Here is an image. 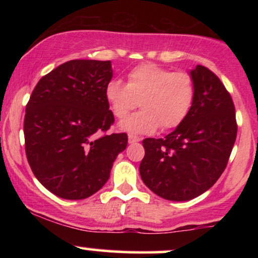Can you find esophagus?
Here are the masks:
<instances>
[{"instance_id": "esophagus-1", "label": "esophagus", "mask_w": 258, "mask_h": 258, "mask_svg": "<svg viewBox=\"0 0 258 258\" xmlns=\"http://www.w3.org/2000/svg\"><path fill=\"white\" fill-rule=\"evenodd\" d=\"M141 141V138L137 137V136H133V135H130L128 136V143L132 144V143H137V142Z\"/></svg>"}]
</instances>
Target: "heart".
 <instances>
[{"label": "heart", "mask_w": 258, "mask_h": 258, "mask_svg": "<svg viewBox=\"0 0 258 258\" xmlns=\"http://www.w3.org/2000/svg\"><path fill=\"white\" fill-rule=\"evenodd\" d=\"M195 98L191 76L173 73L155 64H142L127 75V84L111 80L105 87V99L119 120L138 105L142 110L120 122V130L147 135L161 126L162 130L178 127L188 116Z\"/></svg>", "instance_id": "obj_1"}]
</instances>
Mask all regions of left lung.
<instances>
[{"mask_svg":"<svg viewBox=\"0 0 258 258\" xmlns=\"http://www.w3.org/2000/svg\"><path fill=\"white\" fill-rule=\"evenodd\" d=\"M195 98L188 116L165 138L143 141L142 180L160 198L188 201L217 182L236 138L235 108L230 94L211 70L189 72Z\"/></svg>","mask_w":258,"mask_h":258,"instance_id":"8db88e82","label":"left lung"}]
</instances>
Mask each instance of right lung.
I'll use <instances>...</instances> for the list:
<instances>
[{
  "mask_svg": "<svg viewBox=\"0 0 258 258\" xmlns=\"http://www.w3.org/2000/svg\"><path fill=\"white\" fill-rule=\"evenodd\" d=\"M110 60L78 59L43 76L25 109V153L35 177L61 199L91 197L110 177L126 133L98 137L114 122L105 99Z\"/></svg>",
  "mask_w": 258,
  "mask_h": 258,
  "instance_id": "right-lung-1",
  "label": "right lung"
}]
</instances>
